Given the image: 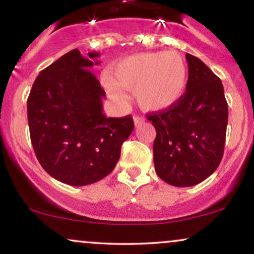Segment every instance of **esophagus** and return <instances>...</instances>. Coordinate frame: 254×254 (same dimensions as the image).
Instances as JSON below:
<instances>
[{
  "mask_svg": "<svg viewBox=\"0 0 254 254\" xmlns=\"http://www.w3.org/2000/svg\"><path fill=\"white\" fill-rule=\"evenodd\" d=\"M143 122H144L143 117H139V116H135V117H133V123H135L136 127L141 125L142 123H143Z\"/></svg>",
  "mask_w": 254,
  "mask_h": 254,
  "instance_id": "1",
  "label": "esophagus"
}]
</instances>
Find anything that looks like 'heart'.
Here are the masks:
<instances>
[{"instance_id":"b5f03b06","label":"heart","mask_w":254,"mask_h":254,"mask_svg":"<svg viewBox=\"0 0 254 254\" xmlns=\"http://www.w3.org/2000/svg\"><path fill=\"white\" fill-rule=\"evenodd\" d=\"M188 83V66L176 51L137 54L118 62L105 81L107 93L116 100L123 90H135L137 104L147 111H162L180 100Z\"/></svg>"}]
</instances>
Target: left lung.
I'll list each match as a JSON object with an SVG mask.
<instances>
[{
	"label": "left lung",
	"instance_id": "8db88e82",
	"mask_svg": "<svg viewBox=\"0 0 254 254\" xmlns=\"http://www.w3.org/2000/svg\"><path fill=\"white\" fill-rule=\"evenodd\" d=\"M189 80L177 104L148 115L156 130L154 165L170 185L193 186L211 176L223 156L228 105L223 84L199 58L186 54Z\"/></svg>",
	"mask_w": 254,
	"mask_h": 254
}]
</instances>
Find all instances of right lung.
<instances>
[{"mask_svg": "<svg viewBox=\"0 0 254 254\" xmlns=\"http://www.w3.org/2000/svg\"><path fill=\"white\" fill-rule=\"evenodd\" d=\"M99 52L77 49L38 75L27 100L31 142L38 161L55 179L72 186L97 183L117 165L133 130L131 116L107 118L106 97L89 70Z\"/></svg>", "mask_w": 254, "mask_h": 254, "instance_id": "obj_1", "label": "right lung"}]
</instances>
